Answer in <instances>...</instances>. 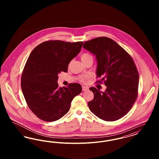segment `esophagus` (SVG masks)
Wrapping results in <instances>:
<instances>
[{"label":"esophagus","instance_id":"obj_1","mask_svg":"<svg viewBox=\"0 0 159 159\" xmlns=\"http://www.w3.org/2000/svg\"><path fill=\"white\" fill-rule=\"evenodd\" d=\"M89 89V88L88 87H86V86H82V91H86Z\"/></svg>","mask_w":159,"mask_h":159}]
</instances>
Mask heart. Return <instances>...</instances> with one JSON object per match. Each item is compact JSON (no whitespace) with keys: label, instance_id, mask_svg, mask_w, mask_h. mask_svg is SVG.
<instances>
[{"label":"heart","instance_id":"obj_1","mask_svg":"<svg viewBox=\"0 0 159 159\" xmlns=\"http://www.w3.org/2000/svg\"><path fill=\"white\" fill-rule=\"evenodd\" d=\"M81 60L84 62H86L88 60H93V56L91 55V53H88V52H84L82 53L80 55ZM88 79V77H80V81L84 82L86 81V80Z\"/></svg>","mask_w":159,"mask_h":159}]
</instances>
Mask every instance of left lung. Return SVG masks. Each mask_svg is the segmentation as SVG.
<instances>
[{"mask_svg": "<svg viewBox=\"0 0 159 159\" xmlns=\"http://www.w3.org/2000/svg\"><path fill=\"white\" fill-rule=\"evenodd\" d=\"M83 48L95 55L97 77L107 86L102 92L94 87L89 89L94 97L88 102L91 112L105 121H113L125 116L138 97L139 75L131 56L110 38L99 37L86 41Z\"/></svg>", "mask_w": 159, "mask_h": 159, "instance_id": "1", "label": "left lung"}]
</instances>
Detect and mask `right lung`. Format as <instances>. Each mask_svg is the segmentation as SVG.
Instances as JSON below:
<instances>
[{
    "mask_svg": "<svg viewBox=\"0 0 159 159\" xmlns=\"http://www.w3.org/2000/svg\"><path fill=\"white\" fill-rule=\"evenodd\" d=\"M83 42L48 40L37 46L29 57L21 76V86L27 104L39 119L56 121L70 110L71 102L82 91L70 83L58 88V75L67 72L70 62L80 52Z\"/></svg>",
    "mask_w": 159,
    "mask_h": 159,
    "instance_id": "obj_1",
    "label": "right lung"
}]
</instances>
